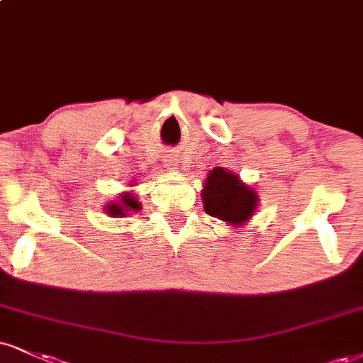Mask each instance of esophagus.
Listing matches in <instances>:
<instances>
[{
    "label": "esophagus",
    "mask_w": 363,
    "mask_h": 363,
    "mask_svg": "<svg viewBox=\"0 0 363 363\" xmlns=\"http://www.w3.org/2000/svg\"><path fill=\"white\" fill-rule=\"evenodd\" d=\"M164 162L169 169H176L179 164V157H177V154H174V152H167L164 157Z\"/></svg>",
    "instance_id": "esophagus-1"
}]
</instances>
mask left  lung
Returning <instances> with one entry per match:
<instances>
[{
	"instance_id": "1",
	"label": "left lung",
	"mask_w": 363,
	"mask_h": 363,
	"mask_svg": "<svg viewBox=\"0 0 363 363\" xmlns=\"http://www.w3.org/2000/svg\"><path fill=\"white\" fill-rule=\"evenodd\" d=\"M259 196L252 187L240 182L238 176L225 169L211 170L203 191L204 209L209 216L226 223H245L257 206Z\"/></svg>"
}]
</instances>
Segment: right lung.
Returning <instances> with one entry per match:
<instances>
[{"mask_svg":"<svg viewBox=\"0 0 363 363\" xmlns=\"http://www.w3.org/2000/svg\"><path fill=\"white\" fill-rule=\"evenodd\" d=\"M106 208V213L110 216H125L126 211H138L142 206H140V203L132 194H123L120 203H111Z\"/></svg>","mask_w":363,"mask_h":363,"instance_id":"add662e5","label":"right lung"}]
</instances>
